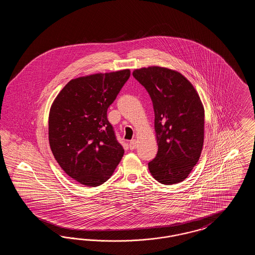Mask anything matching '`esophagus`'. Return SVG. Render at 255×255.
Returning <instances> with one entry per match:
<instances>
[{"mask_svg": "<svg viewBox=\"0 0 255 255\" xmlns=\"http://www.w3.org/2000/svg\"><path fill=\"white\" fill-rule=\"evenodd\" d=\"M136 145H137V140L136 139H132L131 141H130V143H129V147H130V149H135L136 148Z\"/></svg>", "mask_w": 255, "mask_h": 255, "instance_id": "1", "label": "esophagus"}]
</instances>
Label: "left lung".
I'll list each match as a JSON object with an SVG mask.
<instances>
[{"label": "left lung", "instance_id": "obj_1", "mask_svg": "<svg viewBox=\"0 0 255 255\" xmlns=\"http://www.w3.org/2000/svg\"><path fill=\"white\" fill-rule=\"evenodd\" d=\"M133 76L153 102L158 154L148 163L162 184L184 181L198 162L204 145L205 109L193 85L182 73L151 66Z\"/></svg>", "mask_w": 255, "mask_h": 255}]
</instances>
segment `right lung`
Returning <instances> with one entry per match:
<instances>
[{"label":"right lung","instance_id":"1","mask_svg":"<svg viewBox=\"0 0 255 255\" xmlns=\"http://www.w3.org/2000/svg\"><path fill=\"white\" fill-rule=\"evenodd\" d=\"M129 77L127 69L72 79L49 110L54 158L68 176L86 186L106 182L123 157L107 110Z\"/></svg>","mask_w":255,"mask_h":255}]
</instances>
